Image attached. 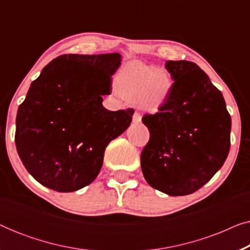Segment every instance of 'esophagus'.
Returning <instances> with one entry per match:
<instances>
[{
    "mask_svg": "<svg viewBox=\"0 0 250 250\" xmlns=\"http://www.w3.org/2000/svg\"><path fill=\"white\" fill-rule=\"evenodd\" d=\"M141 115L139 114V112H134V115H133V122L136 123V124H139V123H141Z\"/></svg>",
    "mask_w": 250,
    "mask_h": 250,
    "instance_id": "34e87169",
    "label": "esophagus"
}]
</instances>
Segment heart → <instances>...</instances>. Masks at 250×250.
<instances>
[{
    "label": "heart",
    "mask_w": 250,
    "mask_h": 250,
    "mask_svg": "<svg viewBox=\"0 0 250 250\" xmlns=\"http://www.w3.org/2000/svg\"><path fill=\"white\" fill-rule=\"evenodd\" d=\"M115 85L118 93L127 100H138L140 107L157 111L165 104L173 88L168 71L141 62L131 61L116 75Z\"/></svg>",
    "instance_id": "obj_1"
}]
</instances>
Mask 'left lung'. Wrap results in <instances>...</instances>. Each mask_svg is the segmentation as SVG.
Instances as JSON below:
<instances>
[{
  "mask_svg": "<svg viewBox=\"0 0 250 250\" xmlns=\"http://www.w3.org/2000/svg\"><path fill=\"white\" fill-rule=\"evenodd\" d=\"M173 88L155 115H145L150 139L141 153L146 182L168 196L206 184L230 150L231 116L221 91L194 62L166 61Z\"/></svg>",
  "mask_w": 250,
  "mask_h": 250,
  "instance_id": "1",
  "label": "left lung"
}]
</instances>
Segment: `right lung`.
<instances>
[{
	"mask_svg": "<svg viewBox=\"0 0 250 250\" xmlns=\"http://www.w3.org/2000/svg\"><path fill=\"white\" fill-rule=\"evenodd\" d=\"M119 53L62 54L30 85L16 119V146L23 166L42 186L73 192L93 182L108 143L128 127L133 109L110 111Z\"/></svg>",
	"mask_w": 250,
	"mask_h": 250,
	"instance_id": "obj_1",
	"label": "right lung"
}]
</instances>
